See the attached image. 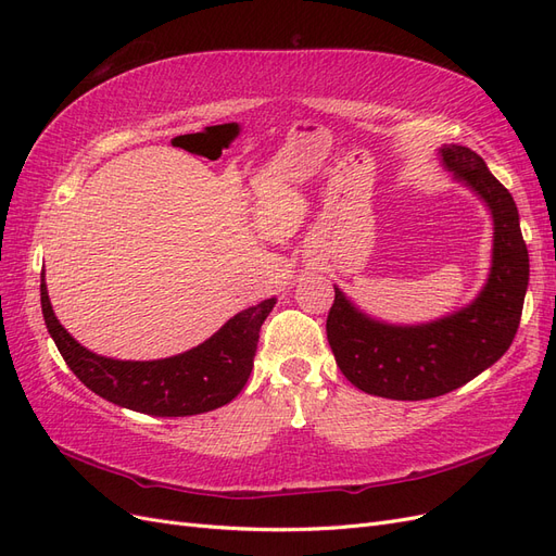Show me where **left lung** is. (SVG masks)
<instances>
[{
	"instance_id": "left-lung-1",
	"label": "left lung",
	"mask_w": 556,
	"mask_h": 556,
	"mask_svg": "<svg viewBox=\"0 0 556 556\" xmlns=\"http://www.w3.org/2000/svg\"><path fill=\"white\" fill-rule=\"evenodd\" d=\"M443 169L492 215L490 274L470 304L419 325L384 323L362 311L339 285L327 317V341L341 374L357 390L422 401L447 394L498 362L510 348L529 288V252L513 194L464 146H441Z\"/></svg>"
}]
</instances>
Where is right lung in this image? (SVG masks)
Masks as SVG:
<instances>
[{
	"mask_svg": "<svg viewBox=\"0 0 556 556\" xmlns=\"http://www.w3.org/2000/svg\"><path fill=\"white\" fill-rule=\"evenodd\" d=\"M276 296L250 306L217 329L211 339L180 355L131 362L102 357L80 345L53 313L41 271V311L50 339L74 376L121 408L155 417H188L225 406L245 387L255 359L260 329Z\"/></svg>",
	"mask_w": 556,
	"mask_h": 556,
	"instance_id": "right-lung-1",
	"label": "right lung"
}]
</instances>
